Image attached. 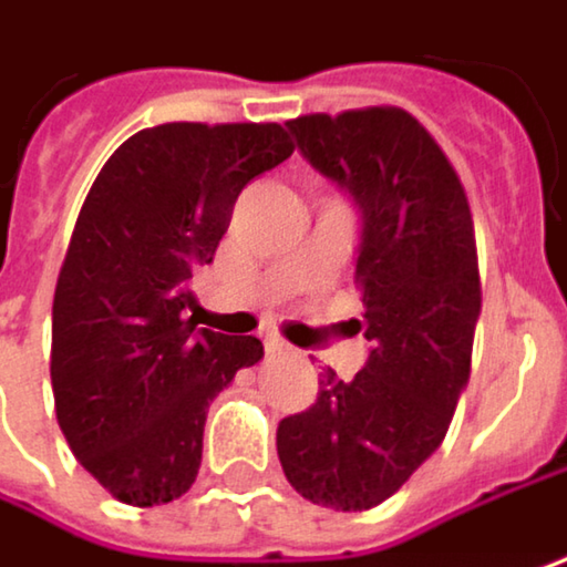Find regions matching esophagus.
I'll return each mask as SVG.
<instances>
[{
    "instance_id": "34e87169",
    "label": "esophagus",
    "mask_w": 567,
    "mask_h": 567,
    "mask_svg": "<svg viewBox=\"0 0 567 567\" xmlns=\"http://www.w3.org/2000/svg\"><path fill=\"white\" fill-rule=\"evenodd\" d=\"M262 343H266V350H269V353H291V347L285 343L282 337L266 334V337H262Z\"/></svg>"
}]
</instances>
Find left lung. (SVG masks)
I'll use <instances>...</instances> for the list:
<instances>
[{"label": "left lung", "instance_id": "left-lung-1", "mask_svg": "<svg viewBox=\"0 0 567 567\" xmlns=\"http://www.w3.org/2000/svg\"><path fill=\"white\" fill-rule=\"evenodd\" d=\"M288 132L360 214L370 353L353 380L328 367L315 405L279 422L276 447L305 499L357 513L435 454L467 389L481 318L474 220L451 162L405 110L298 116Z\"/></svg>", "mask_w": 567, "mask_h": 567}]
</instances>
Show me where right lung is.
Instances as JSON below:
<instances>
[{"label": "right lung", "mask_w": 567, "mask_h": 567, "mask_svg": "<svg viewBox=\"0 0 567 567\" xmlns=\"http://www.w3.org/2000/svg\"><path fill=\"white\" fill-rule=\"evenodd\" d=\"M291 148L276 123H165L126 138L80 207L51 311L54 409L74 457L130 506L190 489L210 402L262 360L259 337L184 315L239 190Z\"/></svg>", "instance_id": "1"}]
</instances>
